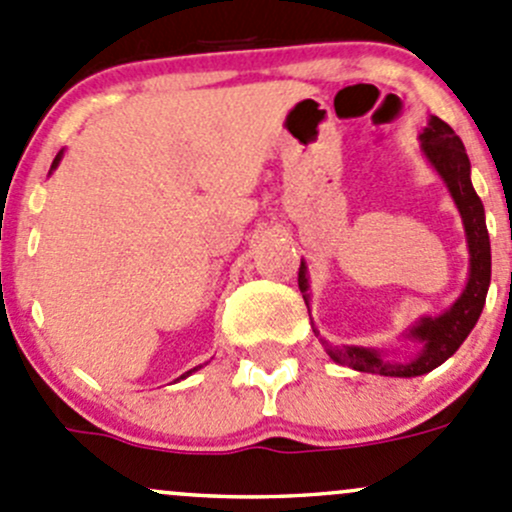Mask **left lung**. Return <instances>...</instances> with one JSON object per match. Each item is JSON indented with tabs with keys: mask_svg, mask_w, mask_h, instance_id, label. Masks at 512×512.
Instances as JSON below:
<instances>
[{
	"mask_svg": "<svg viewBox=\"0 0 512 512\" xmlns=\"http://www.w3.org/2000/svg\"><path fill=\"white\" fill-rule=\"evenodd\" d=\"M419 142H422L419 147H422V154L427 157L429 166L441 176L451 198H454L456 208H459L466 233V247H469V279H466L464 292L444 314L422 316L402 333V338H407V341L419 343V351L410 360H390L387 358L390 355L387 348L331 346L324 338H319L324 343L326 353L331 355V360H336L338 365L360 370V373L387 375V378H417V375L439 368L444 360H449L451 355L459 351L461 343L473 331L483 311V304H486L488 287H491V240H488L486 211H483L478 193L473 191L471 161L464 149V142H461L454 129L434 115L429 117L427 127L419 134ZM299 289L306 306H309V270H306L304 260H301L299 267ZM314 333L319 336L316 328Z\"/></svg>",
	"mask_w": 512,
	"mask_h": 512,
	"instance_id": "left-lung-1",
	"label": "left lung"
}]
</instances>
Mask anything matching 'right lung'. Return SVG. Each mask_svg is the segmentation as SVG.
Here are the masks:
<instances>
[{"instance_id":"obj_1","label":"right lung","mask_w":512,"mask_h":512,"mask_svg":"<svg viewBox=\"0 0 512 512\" xmlns=\"http://www.w3.org/2000/svg\"><path fill=\"white\" fill-rule=\"evenodd\" d=\"M61 159H63V149H61V152H58L56 154V159H53V164H51V171L53 169H58V164H61ZM198 368H201V365H196V368H193V370H188V373H184V375H181V378L179 380H184V378H188V375H191V373H196V370Z\"/></svg>"}]
</instances>
